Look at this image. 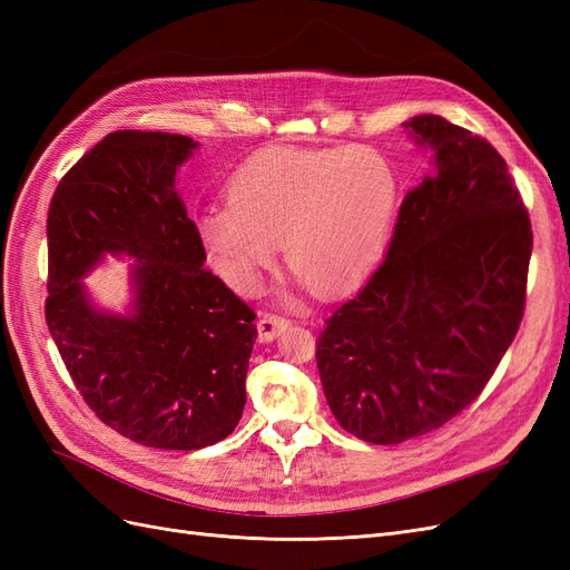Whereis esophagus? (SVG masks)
Here are the masks:
<instances>
[{
  "instance_id": "34e87169",
  "label": "esophagus",
  "mask_w": 570,
  "mask_h": 570,
  "mask_svg": "<svg viewBox=\"0 0 570 570\" xmlns=\"http://www.w3.org/2000/svg\"><path fill=\"white\" fill-rule=\"evenodd\" d=\"M289 325V321L285 316H278V314H268L264 312L262 316H258L256 321V331H258V340L262 342H271L278 337L285 327Z\"/></svg>"
}]
</instances>
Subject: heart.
Segmentation results:
<instances>
[{
	"label": "heart",
	"mask_w": 570,
	"mask_h": 570,
	"mask_svg": "<svg viewBox=\"0 0 570 570\" xmlns=\"http://www.w3.org/2000/svg\"><path fill=\"white\" fill-rule=\"evenodd\" d=\"M400 204V174L364 145L252 154L228 180V202L197 216L209 264L239 289H256L287 249V264L321 295L364 283L381 262Z\"/></svg>",
	"instance_id": "heart-1"
}]
</instances>
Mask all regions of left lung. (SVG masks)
<instances>
[{
  "label": "left lung",
  "instance_id": "8db88e82",
  "mask_svg": "<svg viewBox=\"0 0 570 570\" xmlns=\"http://www.w3.org/2000/svg\"><path fill=\"white\" fill-rule=\"evenodd\" d=\"M433 149L385 262L316 340L337 423L371 444L442 428L485 390L525 312L530 216L485 137L440 116L404 124Z\"/></svg>",
  "mask_w": 570,
  "mask_h": 570
}]
</instances>
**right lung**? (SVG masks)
Listing matches in <instances>:
<instances>
[{
	"instance_id": "right-lung-1",
	"label": "right lung",
	"mask_w": 570,
	"mask_h": 570,
	"mask_svg": "<svg viewBox=\"0 0 570 570\" xmlns=\"http://www.w3.org/2000/svg\"><path fill=\"white\" fill-rule=\"evenodd\" d=\"M185 135L116 130L68 170L47 214L45 318L95 416L154 450L193 452L228 438L247 402L256 314L204 268L178 168ZM128 253L136 314L99 315L81 275Z\"/></svg>"
}]
</instances>
